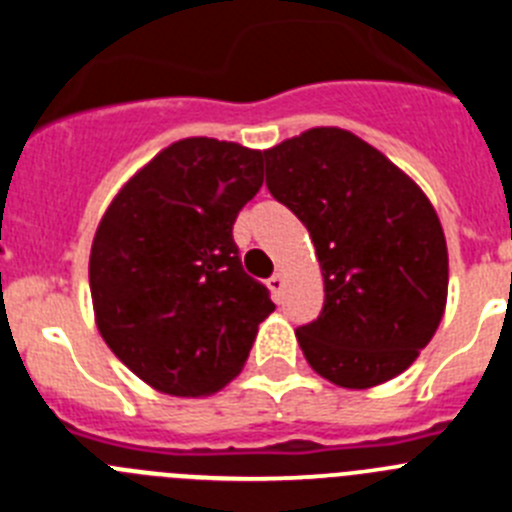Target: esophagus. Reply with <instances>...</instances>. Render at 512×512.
I'll list each match as a JSON object with an SVG mask.
<instances>
[{
    "instance_id": "34e87169",
    "label": "esophagus",
    "mask_w": 512,
    "mask_h": 512,
    "mask_svg": "<svg viewBox=\"0 0 512 512\" xmlns=\"http://www.w3.org/2000/svg\"><path fill=\"white\" fill-rule=\"evenodd\" d=\"M266 284H269V289H271V292H274V297L282 295V289H284V277H282V274H271L269 282H266Z\"/></svg>"
}]
</instances>
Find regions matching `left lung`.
I'll list each match as a JSON object with an SVG mask.
<instances>
[{
	"instance_id": "8db88e82",
	"label": "left lung",
	"mask_w": 512,
	"mask_h": 512,
	"mask_svg": "<svg viewBox=\"0 0 512 512\" xmlns=\"http://www.w3.org/2000/svg\"><path fill=\"white\" fill-rule=\"evenodd\" d=\"M271 197L315 243L325 302L297 328L320 377L366 390L405 372L441 323L449 253L418 184L341 128H312L264 153Z\"/></svg>"
}]
</instances>
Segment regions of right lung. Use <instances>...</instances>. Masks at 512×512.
Returning a JSON list of instances; mask_svg holds the SVG:
<instances>
[{"label": "right lung", "mask_w": 512, "mask_h": 512, "mask_svg": "<svg viewBox=\"0 0 512 512\" xmlns=\"http://www.w3.org/2000/svg\"><path fill=\"white\" fill-rule=\"evenodd\" d=\"M261 184V151L184 138L138 171L99 223L89 259L97 328L166 395L220 390L274 310L233 241L235 217Z\"/></svg>", "instance_id": "1"}]
</instances>
